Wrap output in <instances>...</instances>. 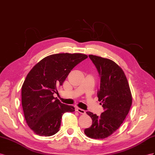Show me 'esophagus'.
Wrapping results in <instances>:
<instances>
[{
  "mask_svg": "<svg viewBox=\"0 0 155 155\" xmlns=\"http://www.w3.org/2000/svg\"><path fill=\"white\" fill-rule=\"evenodd\" d=\"M77 111L81 114H85V113H86L84 109H82L80 108H77Z\"/></svg>",
  "mask_w": 155,
  "mask_h": 155,
  "instance_id": "1",
  "label": "esophagus"
}]
</instances>
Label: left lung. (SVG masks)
<instances>
[{
	"mask_svg": "<svg viewBox=\"0 0 155 155\" xmlns=\"http://www.w3.org/2000/svg\"><path fill=\"white\" fill-rule=\"evenodd\" d=\"M89 58L100 77L97 95L104 112L100 117L86 112L92 118V124L84 130V134L100 140L109 137L120 126L129 113L132 97L124 71L115 62L94 55H89Z\"/></svg>",
	"mask_w": 155,
	"mask_h": 155,
	"instance_id": "1",
	"label": "left lung"
}]
</instances>
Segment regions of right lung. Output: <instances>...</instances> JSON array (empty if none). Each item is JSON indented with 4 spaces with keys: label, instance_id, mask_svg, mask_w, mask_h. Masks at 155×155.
<instances>
[{
    "label": "right lung",
    "instance_id": "1",
    "mask_svg": "<svg viewBox=\"0 0 155 155\" xmlns=\"http://www.w3.org/2000/svg\"><path fill=\"white\" fill-rule=\"evenodd\" d=\"M87 58L82 54L50 55L27 75L21 88V104L27 124L35 134L53 136L59 130L63 113L74 111V107L62 104L53 95L71 71Z\"/></svg>",
    "mask_w": 155,
    "mask_h": 155
}]
</instances>
